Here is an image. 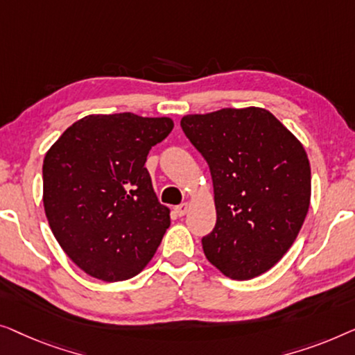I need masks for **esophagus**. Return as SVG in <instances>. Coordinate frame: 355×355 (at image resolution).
Wrapping results in <instances>:
<instances>
[{"label": "esophagus", "mask_w": 355, "mask_h": 355, "mask_svg": "<svg viewBox=\"0 0 355 355\" xmlns=\"http://www.w3.org/2000/svg\"><path fill=\"white\" fill-rule=\"evenodd\" d=\"M188 204L187 202H183V204H180V206H177L175 207V212H177V216L178 217H183V216H187V212H188Z\"/></svg>", "instance_id": "34e87169"}]
</instances>
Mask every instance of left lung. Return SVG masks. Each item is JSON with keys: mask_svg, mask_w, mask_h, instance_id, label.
<instances>
[{"mask_svg": "<svg viewBox=\"0 0 355 355\" xmlns=\"http://www.w3.org/2000/svg\"><path fill=\"white\" fill-rule=\"evenodd\" d=\"M180 125L211 168L217 222L202 238L207 261L233 279L270 270L311 204L306 149L262 107L189 114Z\"/></svg>", "mask_w": 355, "mask_h": 355, "instance_id": "8db88e82", "label": "left lung"}]
</instances>
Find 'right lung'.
<instances>
[{"label":"right lung","instance_id":"1","mask_svg":"<svg viewBox=\"0 0 355 355\" xmlns=\"http://www.w3.org/2000/svg\"><path fill=\"white\" fill-rule=\"evenodd\" d=\"M168 117L92 114L43 161V206L64 252L89 277L122 282L148 266L171 225L144 167L172 132Z\"/></svg>","mask_w":355,"mask_h":355}]
</instances>
